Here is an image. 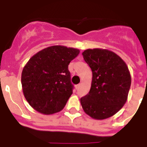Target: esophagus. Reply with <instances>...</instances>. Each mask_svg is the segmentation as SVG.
I'll return each mask as SVG.
<instances>
[{
    "label": "esophagus",
    "mask_w": 147,
    "mask_h": 147,
    "mask_svg": "<svg viewBox=\"0 0 147 147\" xmlns=\"http://www.w3.org/2000/svg\"><path fill=\"white\" fill-rule=\"evenodd\" d=\"M80 86H81V84H78V85H76V86H75V89H78L79 87H80Z\"/></svg>",
    "instance_id": "esophagus-1"
}]
</instances>
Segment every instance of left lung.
Here are the masks:
<instances>
[{
  "label": "left lung",
  "mask_w": 147,
  "mask_h": 147,
  "mask_svg": "<svg viewBox=\"0 0 147 147\" xmlns=\"http://www.w3.org/2000/svg\"><path fill=\"white\" fill-rule=\"evenodd\" d=\"M92 72L89 94L81 98L86 114L96 120L116 114L127 100L131 76L127 64L115 52L89 49L82 53Z\"/></svg>",
  "instance_id": "1"
}]
</instances>
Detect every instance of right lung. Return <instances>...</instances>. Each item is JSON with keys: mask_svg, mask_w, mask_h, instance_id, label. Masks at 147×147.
I'll return each instance as SVG.
<instances>
[{"mask_svg": "<svg viewBox=\"0 0 147 147\" xmlns=\"http://www.w3.org/2000/svg\"><path fill=\"white\" fill-rule=\"evenodd\" d=\"M79 49L64 46L47 47L33 55L24 67L21 84L33 109L50 115L62 110L72 94L68 66Z\"/></svg>", "mask_w": 147, "mask_h": 147, "instance_id": "add662e5", "label": "right lung"}]
</instances>
